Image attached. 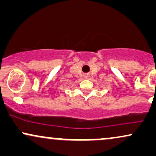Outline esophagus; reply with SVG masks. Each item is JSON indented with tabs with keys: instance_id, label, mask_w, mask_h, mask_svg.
Wrapping results in <instances>:
<instances>
[{
	"instance_id": "esophagus-1",
	"label": "esophagus",
	"mask_w": 156,
	"mask_h": 156,
	"mask_svg": "<svg viewBox=\"0 0 156 156\" xmlns=\"http://www.w3.org/2000/svg\"><path fill=\"white\" fill-rule=\"evenodd\" d=\"M88 75H86V76H85V78H88Z\"/></svg>"
}]
</instances>
